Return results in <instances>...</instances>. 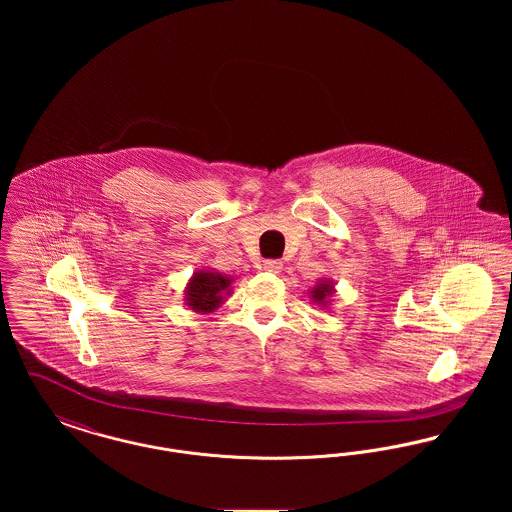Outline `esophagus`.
Here are the masks:
<instances>
[{"mask_svg": "<svg viewBox=\"0 0 512 512\" xmlns=\"http://www.w3.org/2000/svg\"><path fill=\"white\" fill-rule=\"evenodd\" d=\"M263 268H265L267 272L278 274V272L282 270V261H278V259H267V261L263 263Z\"/></svg>", "mask_w": 512, "mask_h": 512, "instance_id": "34e87169", "label": "esophagus"}]
</instances>
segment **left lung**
I'll return each instance as SVG.
<instances>
[{"mask_svg": "<svg viewBox=\"0 0 512 512\" xmlns=\"http://www.w3.org/2000/svg\"><path fill=\"white\" fill-rule=\"evenodd\" d=\"M334 293H336V284L326 278V280H318L317 284L309 290V297L320 309H328Z\"/></svg>", "mask_w": 512, "mask_h": 512, "instance_id": "8db88e82", "label": "left lung"}]
</instances>
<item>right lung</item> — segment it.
<instances>
[{
  "label": "right lung",
  "mask_w": 512,
  "mask_h": 512,
  "mask_svg": "<svg viewBox=\"0 0 512 512\" xmlns=\"http://www.w3.org/2000/svg\"><path fill=\"white\" fill-rule=\"evenodd\" d=\"M234 278L217 272L215 268H199L192 274L184 290V303L199 315L215 313L232 293Z\"/></svg>",
  "instance_id": "right-lung-1"
}]
</instances>
